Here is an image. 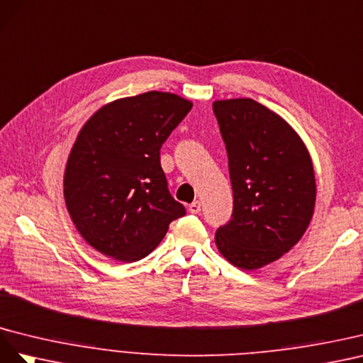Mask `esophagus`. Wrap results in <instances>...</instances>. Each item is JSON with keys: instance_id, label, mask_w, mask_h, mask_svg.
<instances>
[{"instance_id": "obj_1", "label": "esophagus", "mask_w": 363, "mask_h": 363, "mask_svg": "<svg viewBox=\"0 0 363 363\" xmlns=\"http://www.w3.org/2000/svg\"><path fill=\"white\" fill-rule=\"evenodd\" d=\"M189 211L191 214H199L201 213V202L199 201H194L191 205H189Z\"/></svg>"}]
</instances>
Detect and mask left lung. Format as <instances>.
Here are the masks:
<instances>
[{
  "label": "left lung",
  "instance_id": "obj_1",
  "mask_svg": "<svg viewBox=\"0 0 363 363\" xmlns=\"http://www.w3.org/2000/svg\"><path fill=\"white\" fill-rule=\"evenodd\" d=\"M228 153L234 208L216 231L228 262L254 271L301 240L312 220L316 182L303 140L278 113L252 99L213 103Z\"/></svg>",
  "mask_w": 363,
  "mask_h": 363
}]
</instances>
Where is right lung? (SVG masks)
I'll return each mask as SVG.
<instances>
[{
	"label": "right lung",
	"instance_id": "1",
	"mask_svg": "<svg viewBox=\"0 0 363 363\" xmlns=\"http://www.w3.org/2000/svg\"><path fill=\"white\" fill-rule=\"evenodd\" d=\"M191 108L172 92L149 91L108 103L80 129L64 196L72 223L96 251L138 262L185 214L167 189L160 150Z\"/></svg>",
	"mask_w": 363,
	"mask_h": 363
}]
</instances>
